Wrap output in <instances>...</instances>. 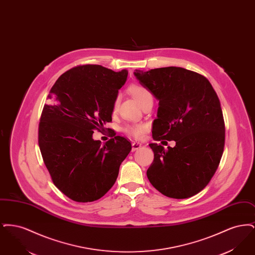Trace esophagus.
<instances>
[{"mask_svg":"<svg viewBox=\"0 0 255 255\" xmlns=\"http://www.w3.org/2000/svg\"><path fill=\"white\" fill-rule=\"evenodd\" d=\"M141 147V143H139V142H132V151H135V150H137V149H139Z\"/></svg>","mask_w":255,"mask_h":255,"instance_id":"obj_1","label":"esophagus"}]
</instances>
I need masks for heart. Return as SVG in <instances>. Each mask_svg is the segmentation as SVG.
I'll return each mask as SVG.
<instances>
[{"label":"heart","mask_w":255,"mask_h":255,"mask_svg":"<svg viewBox=\"0 0 255 255\" xmlns=\"http://www.w3.org/2000/svg\"><path fill=\"white\" fill-rule=\"evenodd\" d=\"M129 93L133 96V98L138 102V104L141 106V104L145 101L147 98L152 97L150 92L146 90L145 88L139 85H132L129 87L128 89ZM120 103V98L119 97L116 98L114 102V110L118 109ZM146 128L144 125L142 124H135V125H129L125 128V131L130 134H132L134 137L139 138L142 136V134L145 132Z\"/></svg>","instance_id":"b5f03b06"}]
</instances>
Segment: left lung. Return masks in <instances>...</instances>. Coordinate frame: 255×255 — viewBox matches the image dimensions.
<instances>
[{
  "label": "left lung",
  "instance_id": "left-lung-1",
  "mask_svg": "<svg viewBox=\"0 0 255 255\" xmlns=\"http://www.w3.org/2000/svg\"><path fill=\"white\" fill-rule=\"evenodd\" d=\"M133 74L158 100L154 140L176 141L168 150L149 144L154 160L147 178L161 194L192 197L210 182L224 152L226 130L218 96L205 76L180 67L135 70Z\"/></svg>",
  "mask_w": 255,
  "mask_h": 255
}]
</instances>
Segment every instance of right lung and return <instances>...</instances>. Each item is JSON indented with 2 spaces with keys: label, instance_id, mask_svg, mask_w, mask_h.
Segmentation results:
<instances>
[{
  "label": "right lung",
  "instance_id": "right-lung-1",
  "mask_svg": "<svg viewBox=\"0 0 255 255\" xmlns=\"http://www.w3.org/2000/svg\"><path fill=\"white\" fill-rule=\"evenodd\" d=\"M127 75V70L117 73L100 65L77 66L50 89L38 142L52 182L73 201L93 202L106 194L132 149L116 133L104 144L93 138L94 130L112 122L114 102Z\"/></svg>",
  "mask_w": 255,
  "mask_h": 255
}]
</instances>
